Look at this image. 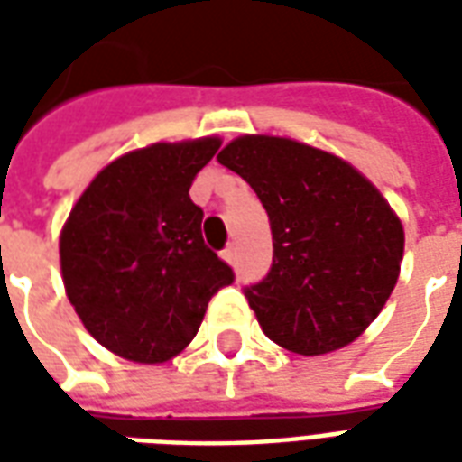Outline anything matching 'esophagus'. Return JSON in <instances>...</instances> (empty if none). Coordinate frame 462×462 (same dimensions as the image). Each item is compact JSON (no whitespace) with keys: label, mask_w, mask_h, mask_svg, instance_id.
Here are the masks:
<instances>
[{"label":"esophagus","mask_w":462,"mask_h":462,"mask_svg":"<svg viewBox=\"0 0 462 462\" xmlns=\"http://www.w3.org/2000/svg\"><path fill=\"white\" fill-rule=\"evenodd\" d=\"M222 257H225V260L230 262H235L237 260V250H235V245H227V247H225V250H222Z\"/></svg>","instance_id":"esophagus-1"}]
</instances>
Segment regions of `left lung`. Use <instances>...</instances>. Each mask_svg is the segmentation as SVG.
<instances>
[{
	"label": "left lung",
	"instance_id": "1",
	"mask_svg": "<svg viewBox=\"0 0 462 462\" xmlns=\"http://www.w3.org/2000/svg\"><path fill=\"white\" fill-rule=\"evenodd\" d=\"M217 161L250 182L272 230L270 272L245 287L262 331L301 356L356 339L391 297L403 227L371 182L337 155L242 135Z\"/></svg>",
	"mask_w": 462,
	"mask_h": 462
}]
</instances>
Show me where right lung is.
I'll use <instances>...</instances> for the list:
<instances>
[{
	"label": "right lung",
	"mask_w": 462,
	"mask_h": 462,
	"mask_svg": "<svg viewBox=\"0 0 462 462\" xmlns=\"http://www.w3.org/2000/svg\"><path fill=\"white\" fill-rule=\"evenodd\" d=\"M217 138L158 143L98 172L61 232V274L88 334L118 356L162 364L198 334L235 272L202 240L195 175Z\"/></svg>",
	"instance_id": "right-lung-1"
}]
</instances>
